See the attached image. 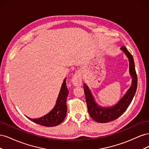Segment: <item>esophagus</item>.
<instances>
[{"label":"esophagus","mask_w":149,"mask_h":149,"mask_svg":"<svg viewBox=\"0 0 149 149\" xmlns=\"http://www.w3.org/2000/svg\"><path fill=\"white\" fill-rule=\"evenodd\" d=\"M72 83L74 86H81L82 85V77L81 73L79 71L76 72L72 78Z\"/></svg>","instance_id":"1"}]
</instances>
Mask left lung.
<instances>
[{"label": "left lung", "instance_id": "left-lung-1", "mask_svg": "<svg viewBox=\"0 0 149 149\" xmlns=\"http://www.w3.org/2000/svg\"><path fill=\"white\" fill-rule=\"evenodd\" d=\"M129 62V73L132 77V84L123 97L115 105L109 107H102L96 102L91 90L84 83L83 85L88 112L92 119L100 123H106L118 119L123 114L133 100L137 87V77L134 58L125 47L120 48Z\"/></svg>", "mask_w": 149, "mask_h": 149}]
</instances>
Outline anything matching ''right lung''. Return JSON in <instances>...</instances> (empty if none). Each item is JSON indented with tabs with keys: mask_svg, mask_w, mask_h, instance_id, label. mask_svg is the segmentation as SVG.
<instances>
[{
	"mask_svg": "<svg viewBox=\"0 0 149 149\" xmlns=\"http://www.w3.org/2000/svg\"><path fill=\"white\" fill-rule=\"evenodd\" d=\"M66 78L61 85L56 104L51 111L39 118L31 119L26 116V118L35 123L47 127H53L61 124L64 120L67 112L66 99L69 92L66 86Z\"/></svg>",
	"mask_w": 149,
	"mask_h": 149,
	"instance_id": "add662e5",
	"label": "right lung"
}]
</instances>
